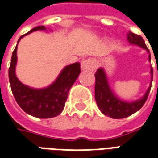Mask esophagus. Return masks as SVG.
<instances>
[{
    "label": "esophagus",
    "instance_id": "34e87169",
    "mask_svg": "<svg viewBox=\"0 0 158 158\" xmlns=\"http://www.w3.org/2000/svg\"><path fill=\"white\" fill-rule=\"evenodd\" d=\"M81 68L82 70H86V71H93L96 68V62L93 59H86L83 60L81 61Z\"/></svg>",
    "mask_w": 158,
    "mask_h": 158
}]
</instances>
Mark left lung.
<instances>
[{
    "instance_id": "obj_1",
    "label": "left lung",
    "mask_w": 158,
    "mask_h": 158,
    "mask_svg": "<svg viewBox=\"0 0 158 158\" xmlns=\"http://www.w3.org/2000/svg\"><path fill=\"white\" fill-rule=\"evenodd\" d=\"M127 41L130 44L137 45L140 48H143L149 53L148 59L151 61V54L149 52V49L145 45L144 39L134 33L128 31L127 34ZM151 83L150 86L146 90L144 95L138 100L133 102L124 101L117 97L113 90H111L110 84L107 79L105 70L102 68H98L96 73V85H95V98L99 110H101L104 115L113 119H121L126 118L133 114L138 110H139L143 107L145 101L147 100L149 92L152 87V79H153V70L151 68Z\"/></svg>"
}]
</instances>
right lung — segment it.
I'll list each match as a JSON object with an SVG mask.
<instances>
[{
	"instance_id": "right-lung-1",
	"label": "right lung",
	"mask_w": 158,
	"mask_h": 158,
	"mask_svg": "<svg viewBox=\"0 0 158 158\" xmlns=\"http://www.w3.org/2000/svg\"><path fill=\"white\" fill-rule=\"evenodd\" d=\"M37 31H47V29L44 25L37 26L19 37L18 44L22 37ZM18 44L12 55L8 72L11 89L16 102L25 113L34 117L42 119L56 117L62 112L69 90L79 77L80 64L75 62L65 67L51 85L42 89H35L24 85L16 76Z\"/></svg>"
}]
</instances>
